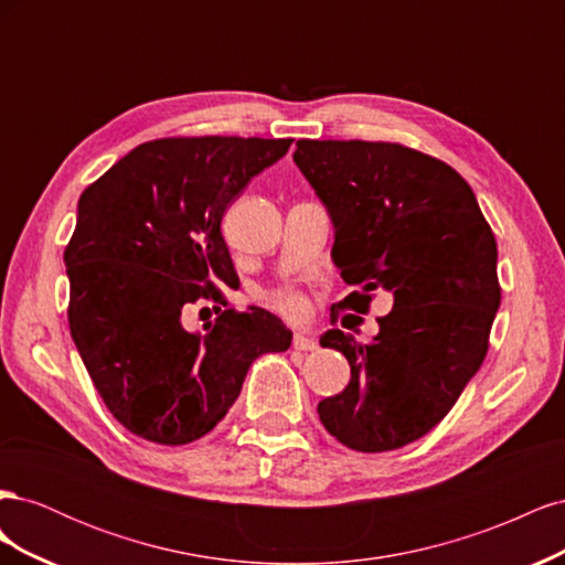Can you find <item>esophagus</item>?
<instances>
[{"mask_svg": "<svg viewBox=\"0 0 565 565\" xmlns=\"http://www.w3.org/2000/svg\"><path fill=\"white\" fill-rule=\"evenodd\" d=\"M292 347H295L297 351H316V349H318V341L311 339V337H306V334H295Z\"/></svg>", "mask_w": 565, "mask_h": 565, "instance_id": "1", "label": "esophagus"}]
</instances>
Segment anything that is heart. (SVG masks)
I'll return each mask as SVG.
<instances>
[{"label": "heart", "instance_id": "b5f03b06", "mask_svg": "<svg viewBox=\"0 0 565 565\" xmlns=\"http://www.w3.org/2000/svg\"><path fill=\"white\" fill-rule=\"evenodd\" d=\"M266 301L273 311H278L280 316H285L289 320H303L306 316H309V309H311L309 299H306L295 287L276 289V292L268 295Z\"/></svg>", "mask_w": 565, "mask_h": 565}]
</instances>
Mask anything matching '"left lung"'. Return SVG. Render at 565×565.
<instances>
[{"label":"left lung","mask_w":565,"mask_h":565,"mask_svg":"<svg viewBox=\"0 0 565 565\" xmlns=\"http://www.w3.org/2000/svg\"><path fill=\"white\" fill-rule=\"evenodd\" d=\"M295 162L334 224L332 259L365 313L393 295L372 341L341 330L349 386L318 403L324 429L358 452L407 446L446 417L483 365L502 289L498 243L471 185L431 156L386 141H297Z\"/></svg>","instance_id":"left-lung-1"}]
</instances>
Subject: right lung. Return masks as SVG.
<instances>
[{
	"instance_id": "1",
	"label": "right lung",
	"mask_w": 565,
	"mask_h": 565,
	"mask_svg": "<svg viewBox=\"0 0 565 565\" xmlns=\"http://www.w3.org/2000/svg\"><path fill=\"white\" fill-rule=\"evenodd\" d=\"M292 139L174 136L136 146L77 202L63 262L67 322L113 417L160 446L210 434L241 396L262 353L292 344L282 320L256 309L221 311L204 332L183 311L241 285L221 218Z\"/></svg>"
}]
</instances>
